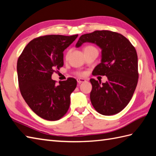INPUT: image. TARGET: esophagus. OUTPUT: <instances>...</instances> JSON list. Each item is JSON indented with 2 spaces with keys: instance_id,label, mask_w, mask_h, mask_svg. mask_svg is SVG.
Returning a JSON list of instances; mask_svg holds the SVG:
<instances>
[{
  "instance_id": "34e87169",
  "label": "esophagus",
  "mask_w": 156,
  "mask_h": 156,
  "mask_svg": "<svg viewBox=\"0 0 156 156\" xmlns=\"http://www.w3.org/2000/svg\"><path fill=\"white\" fill-rule=\"evenodd\" d=\"M77 82H78V84H81V83H82V82H86V80H85V79H84V78H78L77 79Z\"/></svg>"
}]
</instances>
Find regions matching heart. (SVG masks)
Returning a JSON list of instances; mask_svg holds the SVG:
<instances>
[{"mask_svg": "<svg viewBox=\"0 0 156 156\" xmlns=\"http://www.w3.org/2000/svg\"><path fill=\"white\" fill-rule=\"evenodd\" d=\"M95 49V48L94 47H92V46L89 45V46H87V47L84 48V50H85V49Z\"/></svg>", "mask_w": 156, "mask_h": 156, "instance_id": "heart-1", "label": "heart"}]
</instances>
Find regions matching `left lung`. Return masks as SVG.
<instances>
[{"label": "left lung", "instance_id": "obj_1", "mask_svg": "<svg viewBox=\"0 0 156 156\" xmlns=\"http://www.w3.org/2000/svg\"><path fill=\"white\" fill-rule=\"evenodd\" d=\"M92 43L101 49V61L92 74L106 76L102 83L90 79V94L95 110L103 115H112L121 111L133 97L138 81V62L136 50L128 39L118 33L95 31L79 38L76 47Z\"/></svg>", "mask_w": 156, "mask_h": 156}]
</instances>
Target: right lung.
I'll return each mask as SVG.
<instances>
[{"instance_id": "add662e5", "label": "right lung", "mask_w": 156, "mask_h": 156, "mask_svg": "<svg viewBox=\"0 0 156 156\" xmlns=\"http://www.w3.org/2000/svg\"><path fill=\"white\" fill-rule=\"evenodd\" d=\"M77 37L50 35L34 39L18 59L16 69L22 97L31 110L45 120H58L69 108L70 94L77 81L69 78L56 85L51 75L64 65L63 51Z\"/></svg>"}]
</instances>
